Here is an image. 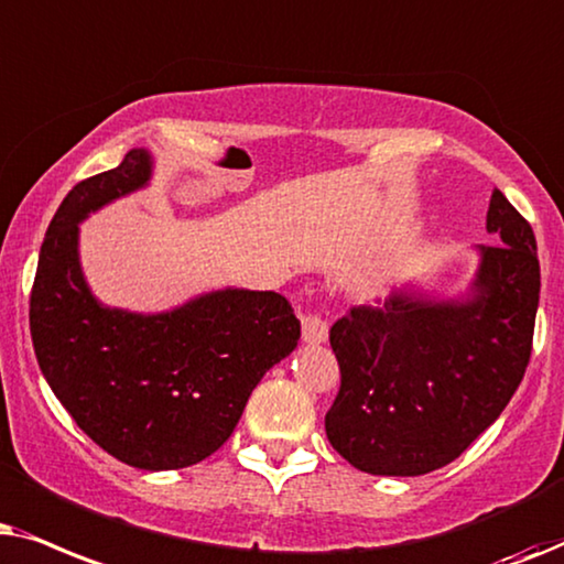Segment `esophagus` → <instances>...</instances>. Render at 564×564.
Returning <instances> with one entry per match:
<instances>
[{
  "label": "esophagus",
  "mask_w": 564,
  "mask_h": 564,
  "mask_svg": "<svg viewBox=\"0 0 564 564\" xmlns=\"http://www.w3.org/2000/svg\"><path fill=\"white\" fill-rule=\"evenodd\" d=\"M327 322L319 317V314H304L302 317V337L306 345H319L327 340Z\"/></svg>",
  "instance_id": "34e87169"
}]
</instances>
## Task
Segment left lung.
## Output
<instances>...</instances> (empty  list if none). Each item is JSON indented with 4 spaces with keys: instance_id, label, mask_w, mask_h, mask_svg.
I'll return each mask as SVG.
<instances>
[{
    "instance_id": "8db88e82",
    "label": "left lung",
    "mask_w": 564,
    "mask_h": 564,
    "mask_svg": "<svg viewBox=\"0 0 564 564\" xmlns=\"http://www.w3.org/2000/svg\"><path fill=\"white\" fill-rule=\"evenodd\" d=\"M487 231L498 245L475 247L477 270L462 294L408 283L329 329L343 379L325 431L356 469L417 477L446 467L521 384L542 289L534 229L495 191Z\"/></svg>"
}]
</instances>
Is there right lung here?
Wrapping results in <instances>:
<instances>
[{"label":"right lung","instance_id":"add662e5","mask_svg":"<svg viewBox=\"0 0 564 564\" xmlns=\"http://www.w3.org/2000/svg\"><path fill=\"white\" fill-rule=\"evenodd\" d=\"M154 154L129 149L118 167L82 180L48 224L30 335L51 392L82 431L118 462L183 469L227 444L260 379L302 335L275 291L212 289L164 312L108 306L79 258V224L144 191Z\"/></svg>","mask_w":564,"mask_h":564}]
</instances>
